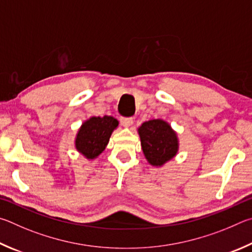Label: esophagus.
<instances>
[{"label": "esophagus", "mask_w": 252, "mask_h": 252, "mask_svg": "<svg viewBox=\"0 0 252 252\" xmlns=\"http://www.w3.org/2000/svg\"><path fill=\"white\" fill-rule=\"evenodd\" d=\"M121 123L124 127H129L133 125L134 119L131 117H123V118H121Z\"/></svg>", "instance_id": "esophagus-1"}]
</instances>
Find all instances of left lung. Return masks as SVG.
Returning <instances> with one entry per match:
<instances>
[{"label": "left lung", "instance_id": "8db88e82", "mask_svg": "<svg viewBox=\"0 0 252 252\" xmlns=\"http://www.w3.org/2000/svg\"><path fill=\"white\" fill-rule=\"evenodd\" d=\"M143 153L152 166L161 167L177 155V133L162 119H152L138 127Z\"/></svg>", "mask_w": 252, "mask_h": 252}]
</instances>
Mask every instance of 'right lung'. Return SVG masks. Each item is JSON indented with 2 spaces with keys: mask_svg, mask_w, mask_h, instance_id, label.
Segmentation results:
<instances>
[{
  "mask_svg": "<svg viewBox=\"0 0 252 252\" xmlns=\"http://www.w3.org/2000/svg\"><path fill=\"white\" fill-rule=\"evenodd\" d=\"M118 127V121L113 116H93L84 122L76 134V151L87 158L95 159L105 151L110 135Z\"/></svg>",
  "mask_w": 252,
  "mask_h": 252,
  "instance_id": "add662e5",
  "label": "right lung"
}]
</instances>
